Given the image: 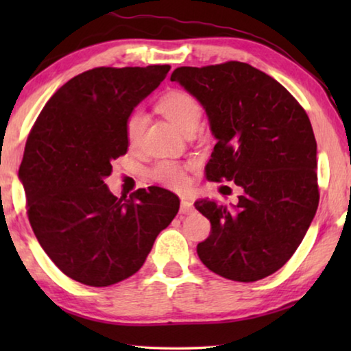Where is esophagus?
Here are the masks:
<instances>
[{"label":"esophagus","instance_id":"obj_1","mask_svg":"<svg viewBox=\"0 0 351 351\" xmlns=\"http://www.w3.org/2000/svg\"><path fill=\"white\" fill-rule=\"evenodd\" d=\"M193 212V203L192 201L189 199H181V213H184V215H189V213Z\"/></svg>","mask_w":351,"mask_h":351}]
</instances>
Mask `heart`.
Returning <instances> with one entry per match:
<instances>
[{
	"label": "heart",
	"mask_w": 351,
	"mask_h": 351,
	"mask_svg": "<svg viewBox=\"0 0 351 351\" xmlns=\"http://www.w3.org/2000/svg\"><path fill=\"white\" fill-rule=\"evenodd\" d=\"M158 111L169 119L176 128L182 133L198 127L201 119V105L192 94L186 91L173 90L159 99ZM145 125V116L142 111H133L125 122V138L130 147H134L139 142L142 130ZM150 175L154 181L170 189L181 190L187 186V175L184 165L175 161H159L152 169Z\"/></svg>",
	"instance_id": "heart-1"
}]
</instances>
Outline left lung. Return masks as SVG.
Listing matches in <instances>:
<instances>
[{
    "mask_svg": "<svg viewBox=\"0 0 351 351\" xmlns=\"http://www.w3.org/2000/svg\"><path fill=\"white\" fill-rule=\"evenodd\" d=\"M178 82L203 105L217 139L207 180L234 181L239 203L198 199L212 232L197 247L212 272L235 282L274 274L316 215L317 144L305 110L280 83L247 63L181 66Z\"/></svg>",
    "mask_w": 351,
    "mask_h": 351,
    "instance_id": "obj_1",
    "label": "left lung"
}]
</instances>
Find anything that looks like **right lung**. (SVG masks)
Here are the masks:
<instances>
[{"label":"right lung","mask_w":351,"mask_h":351,"mask_svg":"<svg viewBox=\"0 0 351 351\" xmlns=\"http://www.w3.org/2000/svg\"><path fill=\"white\" fill-rule=\"evenodd\" d=\"M169 71H86L58 88L31 130L19 171L29 223L47 257L75 282L100 288L133 276L180 210L170 190L117 198L104 184L128 150V116Z\"/></svg>","instance_id":"obj_1"}]
</instances>
